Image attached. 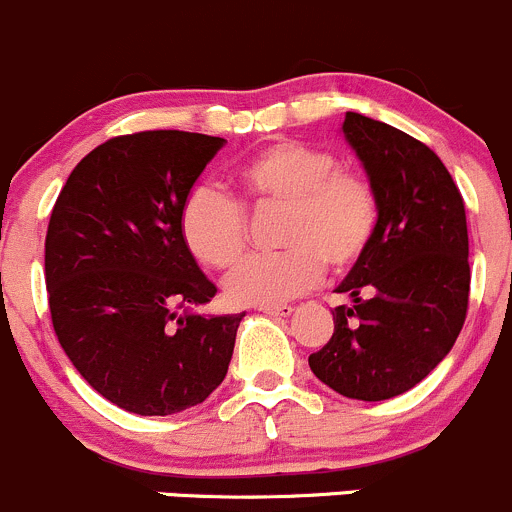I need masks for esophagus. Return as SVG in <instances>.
Returning <instances> with one entry per match:
<instances>
[{"label":"esophagus","instance_id":"34e87169","mask_svg":"<svg viewBox=\"0 0 512 512\" xmlns=\"http://www.w3.org/2000/svg\"><path fill=\"white\" fill-rule=\"evenodd\" d=\"M257 309L265 314H272V317H289V314H292V304H267V307Z\"/></svg>","mask_w":512,"mask_h":512}]
</instances>
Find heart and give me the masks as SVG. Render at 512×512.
I'll list each match as a JSON object with an SVG mask.
<instances>
[{"instance_id": "heart-1", "label": "heart", "mask_w": 512, "mask_h": 512, "mask_svg": "<svg viewBox=\"0 0 512 512\" xmlns=\"http://www.w3.org/2000/svg\"><path fill=\"white\" fill-rule=\"evenodd\" d=\"M243 205L282 208L277 242L285 250L252 255L225 280L235 304L267 307L299 297L334 272L354 267L379 230V195L364 173L342 168L312 143L282 138L267 143L232 173ZM180 237L205 267L227 270L247 247V215L223 190L200 185L180 205Z\"/></svg>"}]
</instances>
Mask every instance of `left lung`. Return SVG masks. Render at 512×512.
Here are the masks:
<instances>
[{"label":"left lung","mask_w":512,"mask_h":512,"mask_svg":"<svg viewBox=\"0 0 512 512\" xmlns=\"http://www.w3.org/2000/svg\"><path fill=\"white\" fill-rule=\"evenodd\" d=\"M344 136L379 195L369 252L337 287L334 334L309 366L347 399L414 389L461 334L471 292L466 205L441 158L409 133L349 111Z\"/></svg>","instance_id":"8db88e82"}]
</instances>
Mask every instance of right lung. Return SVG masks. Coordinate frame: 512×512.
<instances>
[{
    "label": "right lung",
    "mask_w": 512,
    "mask_h": 512,
    "mask_svg": "<svg viewBox=\"0 0 512 512\" xmlns=\"http://www.w3.org/2000/svg\"><path fill=\"white\" fill-rule=\"evenodd\" d=\"M223 143L188 131L116 136L71 170L51 210L44 275L56 339L98 394L131 414H180L227 374L245 314L190 312L218 287L178 227Z\"/></svg>",
    "instance_id": "add662e5"
}]
</instances>
